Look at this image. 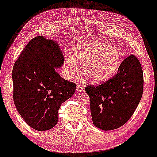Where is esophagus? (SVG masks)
I'll return each mask as SVG.
<instances>
[{"label":"esophagus","instance_id":"obj_1","mask_svg":"<svg viewBox=\"0 0 157 157\" xmlns=\"http://www.w3.org/2000/svg\"><path fill=\"white\" fill-rule=\"evenodd\" d=\"M83 89H84L83 87L80 86V85H77V92H82V90H83Z\"/></svg>","mask_w":157,"mask_h":157}]
</instances>
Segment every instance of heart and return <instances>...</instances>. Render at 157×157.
I'll return each mask as SVG.
<instances>
[{
  "instance_id": "b5f03b06",
  "label": "heart",
  "mask_w": 157,
  "mask_h": 157,
  "mask_svg": "<svg viewBox=\"0 0 157 157\" xmlns=\"http://www.w3.org/2000/svg\"><path fill=\"white\" fill-rule=\"evenodd\" d=\"M121 63V53L118 49L100 41L81 43L74 48L72 56L65 58L63 66L66 79L75 77L78 71V63L83 64L82 69L94 83H101L110 79ZM86 75L79 76L83 81Z\"/></svg>"
}]
</instances>
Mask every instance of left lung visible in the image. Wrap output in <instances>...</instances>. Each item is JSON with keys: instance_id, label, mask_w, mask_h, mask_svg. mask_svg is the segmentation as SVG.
I'll list each match as a JSON object with an SVG mask.
<instances>
[{"instance_id": "1", "label": "left lung", "mask_w": 157, "mask_h": 157, "mask_svg": "<svg viewBox=\"0 0 157 157\" xmlns=\"http://www.w3.org/2000/svg\"><path fill=\"white\" fill-rule=\"evenodd\" d=\"M94 125L113 130L124 125L132 116L143 92V73L134 55L125 58L114 77L98 86H87Z\"/></svg>"}]
</instances>
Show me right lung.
<instances>
[{
	"instance_id": "right-lung-1",
	"label": "right lung",
	"mask_w": 157,
	"mask_h": 157,
	"mask_svg": "<svg viewBox=\"0 0 157 157\" xmlns=\"http://www.w3.org/2000/svg\"><path fill=\"white\" fill-rule=\"evenodd\" d=\"M63 62L58 42L39 36L28 42L13 67L15 107L25 121L38 131L57 124L60 105L75 92L76 85L56 71Z\"/></svg>"
}]
</instances>
